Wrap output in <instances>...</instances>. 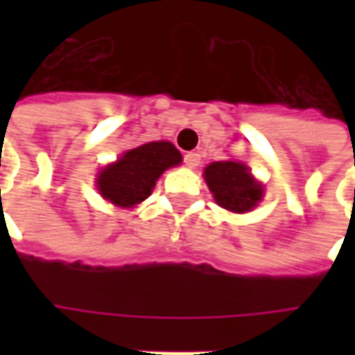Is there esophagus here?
I'll use <instances>...</instances> for the list:
<instances>
[{
  "mask_svg": "<svg viewBox=\"0 0 355 355\" xmlns=\"http://www.w3.org/2000/svg\"><path fill=\"white\" fill-rule=\"evenodd\" d=\"M201 162V155L198 154V152H188V154L184 155V163L190 167V169H196L198 165H200Z\"/></svg>",
  "mask_w": 355,
  "mask_h": 355,
  "instance_id": "esophagus-1",
  "label": "esophagus"
}]
</instances>
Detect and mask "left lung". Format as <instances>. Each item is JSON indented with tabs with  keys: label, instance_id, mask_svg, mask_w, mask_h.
Returning a JSON list of instances; mask_svg holds the SVG:
<instances>
[{
	"label": "left lung",
	"instance_id": "obj_1",
	"mask_svg": "<svg viewBox=\"0 0 355 355\" xmlns=\"http://www.w3.org/2000/svg\"><path fill=\"white\" fill-rule=\"evenodd\" d=\"M203 177L213 198L232 213H247L262 200V184L257 182L249 167L239 162H215L205 167Z\"/></svg>",
	"mask_w": 355,
	"mask_h": 355
}]
</instances>
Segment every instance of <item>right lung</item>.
Returning <instances> with one entry per match:
<instances>
[{
    "label": "right lung",
    "mask_w": 355,
    "mask_h": 355,
    "mask_svg": "<svg viewBox=\"0 0 355 355\" xmlns=\"http://www.w3.org/2000/svg\"><path fill=\"white\" fill-rule=\"evenodd\" d=\"M182 162V155L167 140L148 142L125 152L117 162L98 173L96 188L116 207H135L152 193L163 171Z\"/></svg>",
    "instance_id": "right-lung-1"
}]
</instances>
